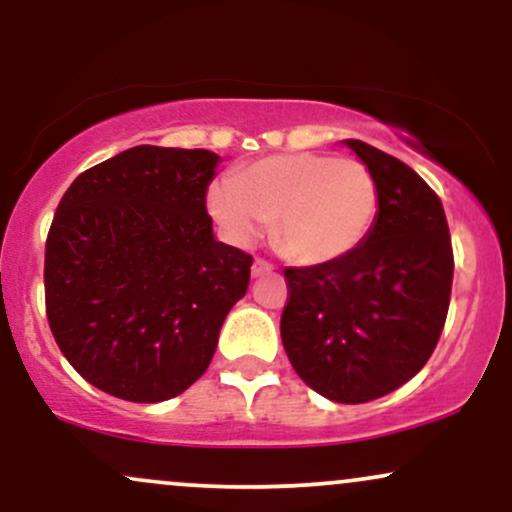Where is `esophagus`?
Wrapping results in <instances>:
<instances>
[{"label":"esophagus","mask_w":512,"mask_h":512,"mask_svg":"<svg viewBox=\"0 0 512 512\" xmlns=\"http://www.w3.org/2000/svg\"><path fill=\"white\" fill-rule=\"evenodd\" d=\"M272 272H274V264H269L267 260H260V257H257V260L252 262V276H255V279H260V276H267Z\"/></svg>","instance_id":"34e87169"}]
</instances>
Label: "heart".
I'll list each match as a JSON object with an SVG mask.
<instances>
[{
	"instance_id": "heart-1",
	"label": "heart",
	"mask_w": 512,
	"mask_h": 512,
	"mask_svg": "<svg viewBox=\"0 0 512 512\" xmlns=\"http://www.w3.org/2000/svg\"><path fill=\"white\" fill-rule=\"evenodd\" d=\"M209 214L233 245L248 248L274 219V238L291 260L325 264L349 255L378 214L373 175L354 158L279 154L211 185Z\"/></svg>"
}]
</instances>
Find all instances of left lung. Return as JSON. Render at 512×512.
<instances>
[{"instance_id":"1","label":"left lung","mask_w":512,"mask_h":512,"mask_svg":"<svg viewBox=\"0 0 512 512\" xmlns=\"http://www.w3.org/2000/svg\"><path fill=\"white\" fill-rule=\"evenodd\" d=\"M378 187V214L349 255L286 269L281 342L317 395L363 404L414 378L436 349L452 289V245L436 192L407 163L344 139Z\"/></svg>"}]
</instances>
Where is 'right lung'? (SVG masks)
<instances>
[{
    "label": "right lung",
    "mask_w": 512,
    "mask_h": 512,
    "mask_svg": "<svg viewBox=\"0 0 512 512\" xmlns=\"http://www.w3.org/2000/svg\"><path fill=\"white\" fill-rule=\"evenodd\" d=\"M221 156L134 146L81 173L45 245L50 330L76 373L127 402L204 375L252 257L219 243L207 190Z\"/></svg>",
    "instance_id": "add662e5"
}]
</instances>
